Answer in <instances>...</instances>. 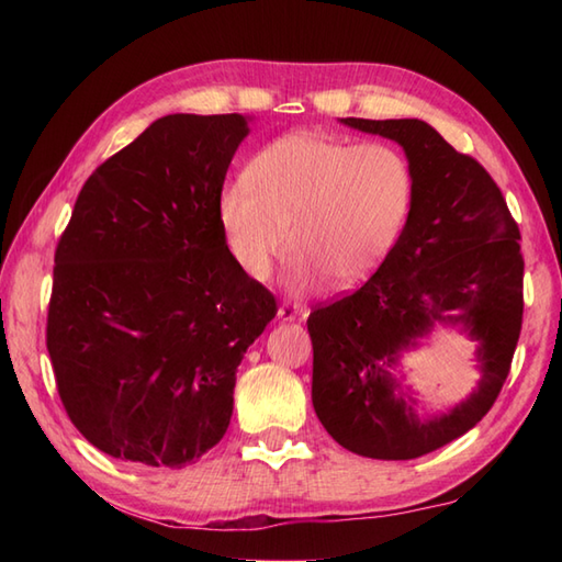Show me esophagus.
<instances>
[{"mask_svg":"<svg viewBox=\"0 0 562 562\" xmlns=\"http://www.w3.org/2000/svg\"><path fill=\"white\" fill-rule=\"evenodd\" d=\"M306 316V306L296 304V302H284L278 308V318L280 321H296V318H304Z\"/></svg>","mask_w":562,"mask_h":562,"instance_id":"obj_1","label":"esophagus"}]
</instances>
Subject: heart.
<instances>
[{"mask_svg": "<svg viewBox=\"0 0 562 562\" xmlns=\"http://www.w3.org/2000/svg\"><path fill=\"white\" fill-rule=\"evenodd\" d=\"M241 183L220 202L226 246L256 280L290 248L292 290L312 288L318 278L328 288L367 278L396 244L413 207V171L396 147H350L308 130L254 154Z\"/></svg>", "mask_w": 562, "mask_h": 562, "instance_id": "1", "label": "heart"}]
</instances>
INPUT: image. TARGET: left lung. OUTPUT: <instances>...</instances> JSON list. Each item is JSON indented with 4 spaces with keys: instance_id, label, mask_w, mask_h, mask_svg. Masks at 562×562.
<instances>
[{
    "instance_id": "8db88e82",
    "label": "left lung",
    "mask_w": 562,
    "mask_h": 562,
    "mask_svg": "<svg viewBox=\"0 0 562 562\" xmlns=\"http://www.w3.org/2000/svg\"><path fill=\"white\" fill-rule=\"evenodd\" d=\"M340 123L398 142L413 171V207L372 278L306 321L314 411L360 457L417 459L469 432L503 391L524 314L519 226L491 173L432 125ZM435 323L461 325L480 340L482 381L449 414L420 422L390 369Z\"/></svg>"
}]
</instances>
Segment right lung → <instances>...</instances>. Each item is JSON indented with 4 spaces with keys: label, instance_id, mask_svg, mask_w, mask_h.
<instances>
[{
    "label": "right lung",
    "instance_id": "add662e5",
    "mask_svg": "<svg viewBox=\"0 0 562 562\" xmlns=\"http://www.w3.org/2000/svg\"><path fill=\"white\" fill-rule=\"evenodd\" d=\"M244 115L173 113L83 183L55 250L47 352L69 420L142 469L224 437L236 367L278 314L220 224Z\"/></svg>",
    "mask_w": 562,
    "mask_h": 562
}]
</instances>
